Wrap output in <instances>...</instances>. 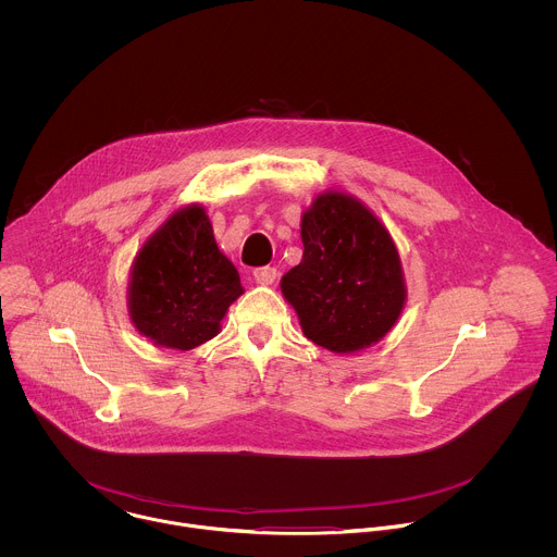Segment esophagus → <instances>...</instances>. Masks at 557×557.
<instances>
[{
	"instance_id": "obj_1",
	"label": "esophagus",
	"mask_w": 557,
	"mask_h": 557,
	"mask_svg": "<svg viewBox=\"0 0 557 557\" xmlns=\"http://www.w3.org/2000/svg\"><path fill=\"white\" fill-rule=\"evenodd\" d=\"M252 276H255V281H257L259 285H272V283L276 281L278 272H276V268L265 265V268H257V270L252 272Z\"/></svg>"
}]
</instances>
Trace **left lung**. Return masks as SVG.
I'll use <instances>...</instances> for the list:
<instances>
[{
  "mask_svg": "<svg viewBox=\"0 0 557 557\" xmlns=\"http://www.w3.org/2000/svg\"><path fill=\"white\" fill-rule=\"evenodd\" d=\"M302 261L281 278L307 338L351 354L384 338L405 305L397 246L356 197L327 190L302 214Z\"/></svg>",
  "mask_w": 557,
  "mask_h": 557,
  "instance_id": "8db88e82",
  "label": "left lung"
}]
</instances>
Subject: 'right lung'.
<instances>
[{
	"mask_svg": "<svg viewBox=\"0 0 557 557\" xmlns=\"http://www.w3.org/2000/svg\"><path fill=\"white\" fill-rule=\"evenodd\" d=\"M244 294L197 203L173 212L141 246L128 283V315L154 345L188 351L214 338Z\"/></svg>",
	"mask_w": 557,
	"mask_h": 557,
	"instance_id": "obj_1",
	"label": "right lung"
}]
</instances>
